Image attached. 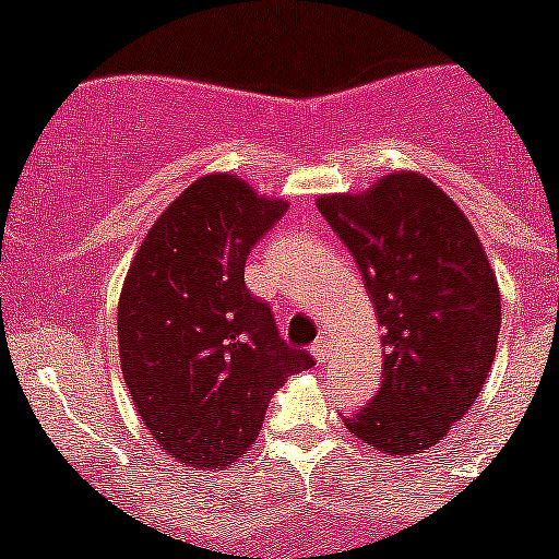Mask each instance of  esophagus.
Returning <instances> with one entry per match:
<instances>
[{
	"instance_id": "1",
	"label": "esophagus",
	"mask_w": 559,
	"mask_h": 559,
	"mask_svg": "<svg viewBox=\"0 0 559 559\" xmlns=\"http://www.w3.org/2000/svg\"><path fill=\"white\" fill-rule=\"evenodd\" d=\"M310 352L318 362H325L329 360V342H325V338H318V342L310 346Z\"/></svg>"
}]
</instances>
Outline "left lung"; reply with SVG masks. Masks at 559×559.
<instances>
[{
    "instance_id": "1",
    "label": "left lung",
    "mask_w": 559,
    "mask_h": 559,
    "mask_svg": "<svg viewBox=\"0 0 559 559\" xmlns=\"http://www.w3.org/2000/svg\"><path fill=\"white\" fill-rule=\"evenodd\" d=\"M360 267L381 323L383 378L344 415L383 454L439 444L480 394L497 355V275L463 210L426 176L389 173L362 194L318 197Z\"/></svg>"
}]
</instances>
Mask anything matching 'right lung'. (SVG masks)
<instances>
[{"instance_id": "obj_1", "label": "right lung", "mask_w": 559, "mask_h": 559, "mask_svg": "<svg viewBox=\"0 0 559 559\" xmlns=\"http://www.w3.org/2000/svg\"><path fill=\"white\" fill-rule=\"evenodd\" d=\"M228 173L199 178L157 217L118 301L126 386L157 444L202 471L258 439L275 389L312 368L243 284L249 252L284 217Z\"/></svg>"}]
</instances>
